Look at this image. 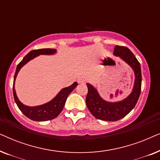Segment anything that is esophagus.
<instances>
[{
	"mask_svg": "<svg viewBox=\"0 0 160 160\" xmlns=\"http://www.w3.org/2000/svg\"><path fill=\"white\" fill-rule=\"evenodd\" d=\"M85 82H86V80H85L84 78H78V84H85Z\"/></svg>",
	"mask_w": 160,
	"mask_h": 160,
	"instance_id": "obj_1",
	"label": "esophagus"
}]
</instances>
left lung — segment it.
<instances>
[{
    "instance_id": "obj_1",
    "label": "left lung",
    "mask_w": 160,
    "mask_h": 160,
    "mask_svg": "<svg viewBox=\"0 0 160 160\" xmlns=\"http://www.w3.org/2000/svg\"><path fill=\"white\" fill-rule=\"evenodd\" d=\"M113 54L120 57L132 68L135 73V84L130 95L122 101L107 102L98 94L94 87L87 84L88 88L86 98L87 108L96 119L103 121H117L128 115L132 110L140 97L141 91V65L134 54L128 47L116 46Z\"/></svg>"
}]
</instances>
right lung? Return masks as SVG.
Returning a JSON list of instances; mask_svg holds the SVG:
<instances>
[{"label":"right lung","instance_id":"1","mask_svg":"<svg viewBox=\"0 0 160 160\" xmlns=\"http://www.w3.org/2000/svg\"><path fill=\"white\" fill-rule=\"evenodd\" d=\"M55 52L56 49H41L32 50L22 59V60L19 63L17 67L16 72L14 74V84H13V95H14L15 102L23 114L25 115L29 119L33 120V121H48V120H52L58 117L64 108L68 96L78 85L77 82H74L71 86L63 88L61 89V91L57 95L54 99H52L51 101L48 102L47 103L41 105V106L34 107L27 106L19 101L14 89V82L16 80L17 73L21 69V68L28 62H29L30 60L40 55V54H54Z\"/></svg>","mask_w":160,"mask_h":160}]
</instances>
